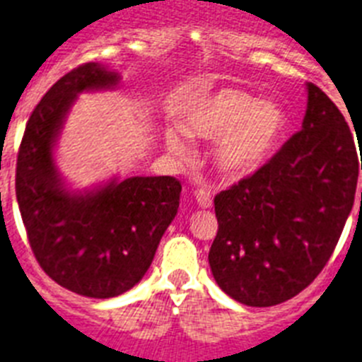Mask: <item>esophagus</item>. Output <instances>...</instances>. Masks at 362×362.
Returning a JSON list of instances; mask_svg holds the SVG:
<instances>
[{
  "label": "esophagus",
  "instance_id": "34e87169",
  "mask_svg": "<svg viewBox=\"0 0 362 362\" xmlns=\"http://www.w3.org/2000/svg\"><path fill=\"white\" fill-rule=\"evenodd\" d=\"M195 201L201 208H210L214 204V197H211V193L208 189H197Z\"/></svg>",
  "mask_w": 362,
  "mask_h": 362
}]
</instances>
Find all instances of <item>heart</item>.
<instances>
[{"label": "heart", "mask_w": 362, "mask_h": 362, "mask_svg": "<svg viewBox=\"0 0 362 362\" xmlns=\"http://www.w3.org/2000/svg\"><path fill=\"white\" fill-rule=\"evenodd\" d=\"M286 113L275 102H260L240 89H221L197 96L184 115V132L193 139L217 141L211 161L227 180H242L266 163L283 139ZM184 132L171 126L163 132L167 152L189 158Z\"/></svg>", "instance_id": "1"}]
</instances>
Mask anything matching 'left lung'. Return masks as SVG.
Segmentation results:
<instances>
[{"instance_id": "8db88e82", "label": "left lung", "mask_w": 362, "mask_h": 362, "mask_svg": "<svg viewBox=\"0 0 362 362\" xmlns=\"http://www.w3.org/2000/svg\"><path fill=\"white\" fill-rule=\"evenodd\" d=\"M307 95L301 132L214 199L219 228L208 255L211 275L247 307L283 303L313 283L354 208L362 154L324 90L307 83Z\"/></svg>"}]
</instances>
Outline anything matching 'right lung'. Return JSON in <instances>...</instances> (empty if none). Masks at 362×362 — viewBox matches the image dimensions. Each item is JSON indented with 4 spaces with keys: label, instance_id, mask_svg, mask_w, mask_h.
<instances>
[{
    "label": "right lung",
    "instance_id": "obj_1",
    "mask_svg": "<svg viewBox=\"0 0 362 362\" xmlns=\"http://www.w3.org/2000/svg\"><path fill=\"white\" fill-rule=\"evenodd\" d=\"M119 83L100 63L64 74L29 117L16 161V201L37 262L57 284L95 299L117 298L145 277L180 204L173 176H115L83 191L64 184L54 148L70 107L81 93Z\"/></svg>",
    "mask_w": 362,
    "mask_h": 362
}]
</instances>
